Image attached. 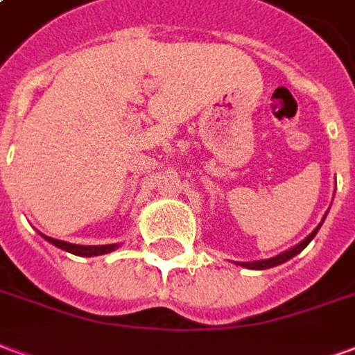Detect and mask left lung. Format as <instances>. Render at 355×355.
Segmentation results:
<instances>
[{
  "label": "left lung",
  "mask_w": 355,
  "mask_h": 355,
  "mask_svg": "<svg viewBox=\"0 0 355 355\" xmlns=\"http://www.w3.org/2000/svg\"><path fill=\"white\" fill-rule=\"evenodd\" d=\"M325 216H327V213H325ZM325 216L321 218V223L313 228V232L308 236V238H304L298 245L291 247V249H287V251H283V253H279L277 257H272V259H266V261H254V262H236V264H239V266L243 268H249V270H266V268H274L277 266V264H283V262L291 261L295 254H298L302 249H304L310 241H312L313 238H315V234H318V230L321 228V224H323V220H325Z\"/></svg>",
  "instance_id": "8db88e82"
}]
</instances>
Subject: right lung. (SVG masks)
Here are the masks:
<instances>
[{"mask_svg": "<svg viewBox=\"0 0 355 355\" xmlns=\"http://www.w3.org/2000/svg\"><path fill=\"white\" fill-rule=\"evenodd\" d=\"M43 238L47 239L49 243H53L55 247H58V249L66 251V253L78 254V257H98V254L112 253V251H116L117 247H119V243H110V245H76V243H68V241L49 238V236H43Z\"/></svg>", "mask_w": 355, "mask_h": 355, "instance_id": "add662e5", "label": "right lung"}]
</instances>
